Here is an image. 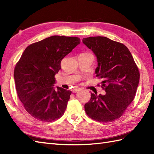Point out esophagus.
<instances>
[{
    "label": "esophagus",
    "instance_id": "esophagus-1",
    "mask_svg": "<svg viewBox=\"0 0 154 154\" xmlns=\"http://www.w3.org/2000/svg\"><path fill=\"white\" fill-rule=\"evenodd\" d=\"M81 90L80 88H75V89L73 90V93H77L78 91H79Z\"/></svg>",
    "mask_w": 154,
    "mask_h": 154
}]
</instances>
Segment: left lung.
I'll return each mask as SVG.
<instances>
[{"label":"left lung","instance_id":"8db88e82","mask_svg":"<svg viewBox=\"0 0 154 154\" xmlns=\"http://www.w3.org/2000/svg\"><path fill=\"white\" fill-rule=\"evenodd\" d=\"M83 43L96 55V76L103 80L104 95L91 93L85 104L86 114L100 122H109L122 116L134 99L140 80L138 68L128 49L106 37L83 39Z\"/></svg>","mask_w":154,"mask_h":154}]
</instances>
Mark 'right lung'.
<instances>
[{
    "mask_svg": "<svg viewBox=\"0 0 154 154\" xmlns=\"http://www.w3.org/2000/svg\"><path fill=\"white\" fill-rule=\"evenodd\" d=\"M77 37L52 35L25 49L14 71L16 89L26 110L35 119L52 122L63 115L71 91L57 87L61 61L78 44Z\"/></svg>",
    "mask_w": 154,
    "mask_h": 154,
    "instance_id": "add662e5",
    "label": "right lung"
}]
</instances>
